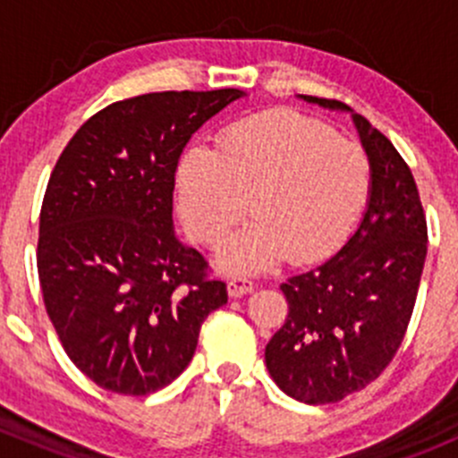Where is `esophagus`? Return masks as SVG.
Here are the masks:
<instances>
[{
    "instance_id": "esophagus-1",
    "label": "esophagus",
    "mask_w": 458,
    "mask_h": 458,
    "mask_svg": "<svg viewBox=\"0 0 458 458\" xmlns=\"http://www.w3.org/2000/svg\"><path fill=\"white\" fill-rule=\"evenodd\" d=\"M252 290H255V284L250 279H246V276H233L228 281V294L234 299L243 297V294H250Z\"/></svg>"
}]
</instances>
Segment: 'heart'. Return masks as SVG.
Returning a JSON list of instances; mask_svg holds the SVG:
<instances>
[{"label":"heart","instance_id":"obj_1","mask_svg":"<svg viewBox=\"0 0 458 458\" xmlns=\"http://www.w3.org/2000/svg\"><path fill=\"white\" fill-rule=\"evenodd\" d=\"M370 192V164L361 148L293 110L234 123L210 148L192 146L177 165V199L197 242L221 246L228 272H257L285 257L315 263L336 250Z\"/></svg>","mask_w":458,"mask_h":458}]
</instances>
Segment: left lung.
<instances>
[{
	"mask_svg": "<svg viewBox=\"0 0 458 458\" xmlns=\"http://www.w3.org/2000/svg\"><path fill=\"white\" fill-rule=\"evenodd\" d=\"M308 104L352 114L370 161L363 219L335 257L290 276L288 317L266 345L272 381L301 403H336L372 383L399 350L428 255V225L403 157L366 117L335 99Z\"/></svg>",
	"mask_w": 458,
	"mask_h": 458,
	"instance_id": "obj_1",
	"label": "left lung"
}]
</instances>
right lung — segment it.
Instances as JSON below:
<instances>
[{"mask_svg":"<svg viewBox=\"0 0 458 458\" xmlns=\"http://www.w3.org/2000/svg\"><path fill=\"white\" fill-rule=\"evenodd\" d=\"M246 92H150L99 110L55 164L39 215L44 306L71 361L99 387L143 396L179 377L224 281L174 234L191 137Z\"/></svg>","mask_w":458,"mask_h":458,"instance_id":"1","label":"right lung"}]
</instances>
